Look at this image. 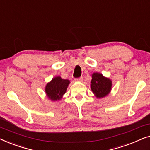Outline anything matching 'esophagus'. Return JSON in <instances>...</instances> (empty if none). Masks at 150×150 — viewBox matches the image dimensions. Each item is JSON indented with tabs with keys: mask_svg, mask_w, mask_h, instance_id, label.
Returning <instances> with one entry per match:
<instances>
[{
	"mask_svg": "<svg viewBox=\"0 0 150 150\" xmlns=\"http://www.w3.org/2000/svg\"><path fill=\"white\" fill-rule=\"evenodd\" d=\"M77 81H83V77H80L78 79H76Z\"/></svg>",
	"mask_w": 150,
	"mask_h": 150,
	"instance_id": "esophagus-1",
	"label": "esophagus"
}]
</instances>
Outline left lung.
<instances>
[{"mask_svg":"<svg viewBox=\"0 0 150 150\" xmlns=\"http://www.w3.org/2000/svg\"><path fill=\"white\" fill-rule=\"evenodd\" d=\"M112 86V80L108 77H104L100 73L92 74L91 88L97 99L103 98L109 95L111 91Z\"/></svg>","mask_w":150,"mask_h":150,"instance_id":"obj_1","label":"left lung"}]
</instances>
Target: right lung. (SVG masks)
Wrapping results in <instances>:
<instances>
[{"label":"right lung","instance_id":"obj_1","mask_svg":"<svg viewBox=\"0 0 150 150\" xmlns=\"http://www.w3.org/2000/svg\"><path fill=\"white\" fill-rule=\"evenodd\" d=\"M70 83L69 79H62L60 76L55 77L45 86L46 95L52 101L61 100Z\"/></svg>","mask_w":150,"mask_h":150}]
</instances>
